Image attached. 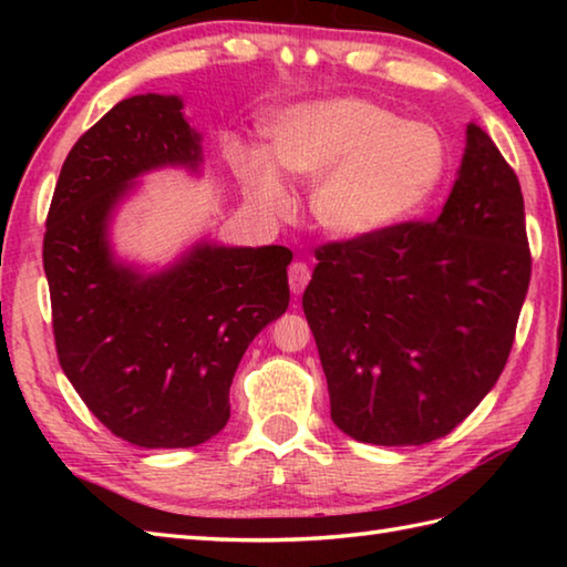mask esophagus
I'll return each mask as SVG.
<instances>
[{"instance_id": "esophagus-1", "label": "esophagus", "mask_w": 567, "mask_h": 567, "mask_svg": "<svg viewBox=\"0 0 567 567\" xmlns=\"http://www.w3.org/2000/svg\"><path fill=\"white\" fill-rule=\"evenodd\" d=\"M287 280H290V290L295 295H300L307 287V282H310V267L305 262H292L290 272H287Z\"/></svg>"}]
</instances>
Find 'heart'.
<instances>
[{"label": "heart", "instance_id": "1", "mask_svg": "<svg viewBox=\"0 0 567 567\" xmlns=\"http://www.w3.org/2000/svg\"><path fill=\"white\" fill-rule=\"evenodd\" d=\"M267 137L272 163L260 150L235 157L255 205L267 215L290 213L277 169L315 182V223L342 239L375 237L405 223L435 195L447 167L437 130L358 97L297 104L270 122Z\"/></svg>", "mask_w": 567, "mask_h": 567}]
</instances>
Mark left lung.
<instances>
[{"label":"left lung","instance_id":"obj_1","mask_svg":"<svg viewBox=\"0 0 567 567\" xmlns=\"http://www.w3.org/2000/svg\"><path fill=\"white\" fill-rule=\"evenodd\" d=\"M302 295L330 417L372 445L443 437L495 388L530 285L520 182L475 122L435 223L322 245Z\"/></svg>","mask_w":567,"mask_h":567}]
</instances>
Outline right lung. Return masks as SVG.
Listing matches in <instances>:
<instances>
[{
	"instance_id": "add662e5",
	"label": "right lung",
	"mask_w": 567,
	"mask_h": 567,
	"mask_svg": "<svg viewBox=\"0 0 567 567\" xmlns=\"http://www.w3.org/2000/svg\"><path fill=\"white\" fill-rule=\"evenodd\" d=\"M177 94H134L76 140L44 233L56 354L104 427L137 447H195L229 420V385L262 328L290 305L280 245L199 239L147 272L114 255L110 229L137 179L199 175L203 134Z\"/></svg>"
}]
</instances>
